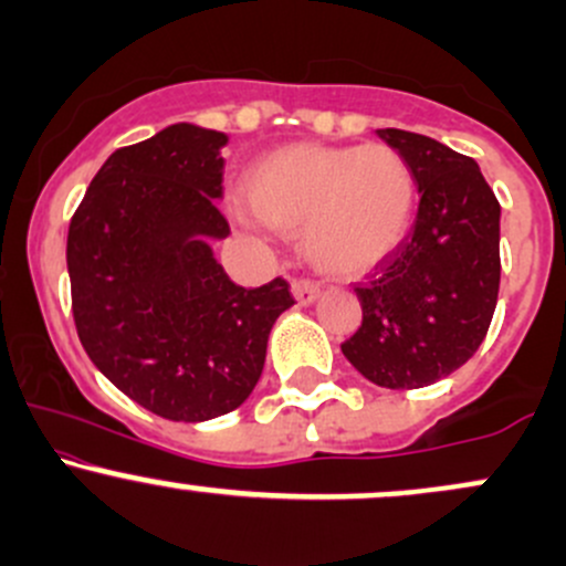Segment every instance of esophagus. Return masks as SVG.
Masks as SVG:
<instances>
[{
    "mask_svg": "<svg viewBox=\"0 0 566 566\" xmlns=\"http://www.w3.org/2000/svg\"><path fill=\"white\" fill-rule=\"evenodd\" d=\"M292 295H295V301L301 305H311L319 297V284L311 282V279H295L292 282Z\"/></svg>",
    "mask_w": 566,
    "mask_h": 566,
    "instance_id": "esophagus-1",
    "label": "esophagus"
}]
</instances>
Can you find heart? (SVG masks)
I'll list each match as a JSON object with an SVG mask.
<instances>
[{"instance_id": "b5f03b06", "label": "heart", "mask_w": 566, "mask_h": 566, "mask_svg": "<svg viewBox=\"0 0 566 566\" xmlns=\"http://www.w3.org/2000/svg\"><path fill=\"white\" fill-rule=\"evenodd\" d=\"M252 212L284 233H303L324 274L361 276L399 250L412 229L418 180L401 151L382 143H292L247 172Z\"/></svg>"}]
</instances>
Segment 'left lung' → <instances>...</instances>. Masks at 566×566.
Here are the masks:
<instances>
[{
	"label": "left lung",
	"mask_w": 566,
	"mask_h": 566,
	"mask_svg": "<svg viewBox=\"0 0 566 566\" xmlns=\"http://www.w3.org/2000/svg\"><path fill=\"white\" fill-rule=\"evenodd\" d=\"M412 165L420 205L412 231L365 284L361 327L346 359L375 386L423 388L482 346L500 290V205L471 157L407 129H378Z\"/></svg>",
	"instance_id": "8db88e82"
}]
</instances>
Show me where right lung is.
<instances>
[{"label":"right lung","mask_w":566,"mask_h":566,"mask_svg":"<svg viewBox=\"0 0 566 566\" xmlns=\"http://www.w3.org/2000/svg\"><path fill=\"white\" fill-rule=\"evenodd\" d=\"M229 135L172 125L116 148L69 226L76 333L93 365L148 412L201 423L237 409L292 297L282 276L233 284L212 255Z\"/></svg>","instance_id":"obj_1"}]
</instances>
